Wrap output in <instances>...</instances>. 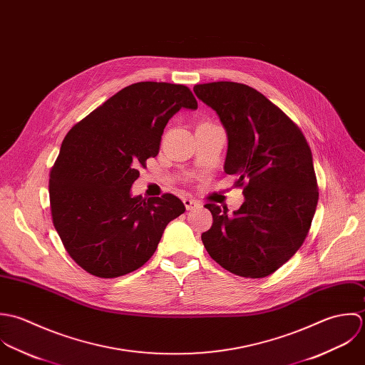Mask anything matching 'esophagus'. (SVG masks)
<instances>
[{"label":"esophagus","instance_id":"34e87169","mask_svg":"<svg viewBox=\"0 0 365 365\" xmlns=\"http://www.w3.org/2000/svg\"><path fill=\"white\" fill-rule=\"evenodd\" d=\"M183 205H185V207H186L187 210H195V209H197V207L200 206V203H199L197 200L190 199V197H185V199H183Z\"/></svg>","mask_w":365,"mask_h":365}]
</instances>
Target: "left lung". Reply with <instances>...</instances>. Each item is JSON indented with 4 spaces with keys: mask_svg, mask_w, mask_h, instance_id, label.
<instances>
[{
    "mask_svg": "<svg viewBox=\"0 0 365 365\" xmlns=\"http://www.w3.org/2000/svg\"><path fill=\"white\" fill-rule=\"evenodd\" d=\"M225 128L227 175H237L244 203L228 215L207 203L213 225L202 234L209 255L244 278H265L302 247L319 200L312 150L299 127L255 88L234 83L196 84Z\"/></svg>",
    "mask_w": 365,
    "mask_h": 365,
    "instance_id": "obj_1",
    "label": "left lung"
}]
</instances>
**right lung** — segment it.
<instances>
[{
  "mask_svg": "<svg viewBox=\"0 0 365 365\" xmlns=\"http://www.w3.org/2000/svg\"><path fill=\"white\" fill-rule=\"evenodd\" d=\"M180 108H197L183 84L140 81L110 97L65 137L51 169L53 225L74 262L98 278L141 268L163 230L185 213L170 193L131 196L138 166L159 152L163 130Z\"/></svg>",
  "mask_w": 365,
  "mask_h": 365,
  "instance_id": "obj_1",
  "label": "right lung"
}]
</instances>
